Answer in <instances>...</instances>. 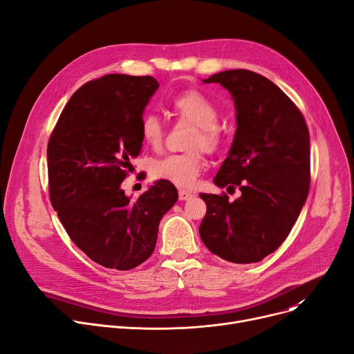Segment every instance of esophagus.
Instances as JSON below:
<instances>
[{"label": "esophagus", "mask_w": 354, "mask_h": 354, "mask_svg": "<svg viewBox=\"0 0 354 354\" xmlns=\"http://www.w3.org/2000/svg\"><path fill=\"white\" fill-rule=\"evenodd\" d=\"M194 195L188 191H179V201H188L191 199Z\"/></svg>", "instance_id": "1"}]
</instances>
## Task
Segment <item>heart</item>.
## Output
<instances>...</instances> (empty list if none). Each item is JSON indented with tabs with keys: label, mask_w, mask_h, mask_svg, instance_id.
<instances>
[{
	"label": "heart",
	"mask_w": 354,
	"mask_h": 354,
	"mask_svg": "<svg viewBox=\"0 0 354 354\" xmlns=\"http://www.w3.org/2000/svg\"><path fill=\"white\" fill-rule=\"evenodd\" d=\"M172 109L180 118L196 126V132L189 140V147H203L212 152L221 143V130L218 127L219 110L216 104L199 91H185L172 100ZM140 138L149 147L158 149L163 143L165 129L156 115L147 113L140 119ZM203 167L199 151L187 153L167 155L156 159L151 165V175L155 179L166 180L178 188L191 189L196 185Z\"/></svg>",
	"instance_id": "b5f03b06"
}]
</instances>
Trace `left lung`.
<instances>
[{
    "label": "left lung",
    "instance_id": "8db88e82",
    "mask_svg": "<svg viewBox=\"0 0 354 354\" xmlns=\"http://www.w3.org/2000/svg\"><path fill=\"white\" fill-rule=\"evenodd\" d=\"M203 83L227 88L236 130L214 182L241 196L199 194L207 203L199 235L207 248L235 264H251L274 252L288 236L310 188V135L301 111L267 77L227 70Z\"/></svg>",
    "mask_w": 354,
    "mask_h": 354
}]
</instances>
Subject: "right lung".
I'll return each mask as SVG.
<instances>
[{"label": "right lung", "mask_w": 354, "mask_h": 354, "mask_svg": "<svg viewBox=\"0 0 354 354\" xmlns=\"http://www.w3.org/2000/svg\"><path fill=\"white\" fill-rule=\"evenodd\" d=\"M159 83L151 76L107 74L70 97L47 146L48 189L71 241L90 259L120 271L152 255L159 222L178 201L156 180L136 201L122 182L140 153V119Z\"/></svg>", "instance_id": "add662e5"}]
</instances>
